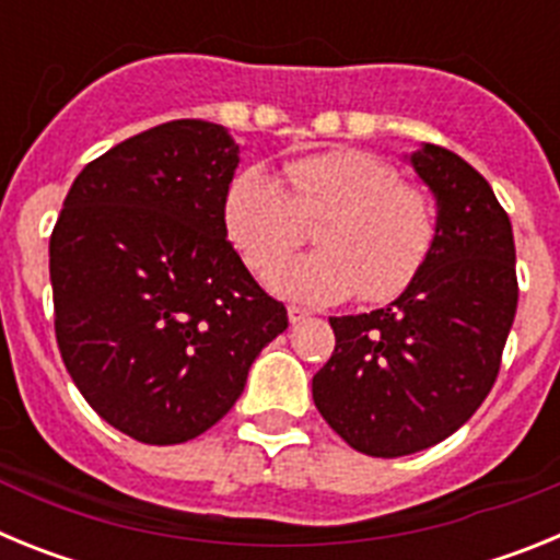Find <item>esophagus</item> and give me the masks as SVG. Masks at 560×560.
I'll return each mask as SVG.
<instances>
[{
    "mask_svg": "<svg viewBox=\"0 0 560 560\" xmlns=\"http://www.w3.org/2000/svg\"><path fill=\"white\" fill-rule=\"evenodd\" d=\"M308 316H311V311L300 308V305H289V323H291V325L305 323V319H308Z\"/></svg>",
    "mask_w": 560,
    "mask_h": 560,
    "instance_id": "1",
    "label": "esophagus"
}]
</instances>
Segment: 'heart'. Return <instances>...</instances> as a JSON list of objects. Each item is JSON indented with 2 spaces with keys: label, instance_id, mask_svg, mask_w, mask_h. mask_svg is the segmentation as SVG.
Returning a JSON list of instances; mask_svg holds the SVG:
<instances>
[{
  "label": "heart",
  "instance_id": "obj_1",
  "mask_svg": "<svg viewBox=\"0 0 560 560\" xmlns=\"http://www.w3.org/2000/svg\"><path fill=\"white\" fill-rule=\"evenodd\" d=\"M283 171L291 192L257 167L235 173L224 192V232L249 271L275 270L271 289L296 303L359 294L361 303L381 305L415 283L438 241V210L427 192L361 148L305 153ZM316 220L324 221L320 252L284 267L302 245L304 224Z\"/></svg>",
  "mask_w": 560,
  "mask_h": 560
}]
</instances>
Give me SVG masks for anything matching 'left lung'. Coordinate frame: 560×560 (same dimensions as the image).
<instances>
[{
  "instance_id": "obj_1",
  "label": "left lung",
  "mask_w": 560,
  "mask_h": 560,
  "mask_svg": "<svg viewBox=\"0 0 560 560\" xmlns=\"http://www.w3.org/2000/svg\"><path fill=\"white\" fill-rule=\"evenodd\" d=\"M412 167L438 199L432 255L387 308L330 316L336 348L314 375L319 415L370 457L423 452L477 412L518 303L511 219L482 173L440 145Z\"/></svg>"
}]
</instances>
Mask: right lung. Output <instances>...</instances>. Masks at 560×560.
I'll use <instances>...</instances> for the list:
<instances>
[{
  "mask_svg": "<svg viewBox=\"0 0 560 560\" xmlns=\"http://www.w3.org/2000/svg\"><path fill=\"white\" fill-rule=\"evenodd\" d=\"M224 126L173 120L89 162L49 235L56 339L106 423L148 446L215 427L289 328L226 241Z\"/></svg>",
  "mask_w": 560,
  "mask_h": 560,
  "instance_id": "right-lung-1",
  "label": "right lung"
}]
</instances>
